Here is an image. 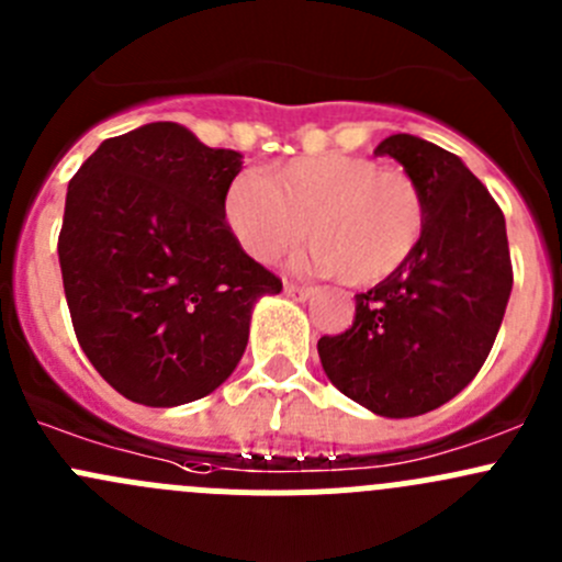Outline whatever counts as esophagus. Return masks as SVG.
Instances as JSON below:
<instances>
[{
    "label": "esophagus",
    "instance_id": "1",
    "mask_svg": "<svg viewBox=\"0 0 562 562\" xmlns=\"http://www.w3.org/2000/svg\"><path fill=\"white\" fill-rule=\"evenodd\" d=\"M285 293L293 299H310L315 291L307 285H296V282H285Z\"/></svg>",
    "mask_w": 562,
    "mask_h": 562
}]
</instances>
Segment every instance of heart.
<instances>
[{"label": "heart", "mask_w": 562, "mask_h": 562, "mask_svg": "<svg viewBox=\"0 0 562 562\" xmlns=\"http://www.w3.org/2000/svg\"><path fill=\"white\" fill-rule=\"evenodd\" d=\"M225 220L255 260L280 258L307 236L317 271L348 285H375L416 252L427 209L407 173L367 157L321 155L236 181Z\"/></svg>", "instance_id": "heart-1"}]
</instances>
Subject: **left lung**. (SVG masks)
I'll return each instance as SVG.
<instances>
[{
	"mask_svg": "<svg viewBox=\"0 0 562 562\" xmlns=\"http://www.w3.org/2000/svg\"><path fill=\"white\" fill-rule=\"evenodd\" d=\"M375 155L394 157L422 190V241L396 274L356 293L353 326L317 339V356L345 396L378 416L411 418L473 381L514 271L501 206L457 155L407 133L389 135Z\"/></svg>",
	"mask_w": 562,
	"mask_h": 562,
	"instance_id": "obj_1",
	"label": "left lung"
}]
</instances>
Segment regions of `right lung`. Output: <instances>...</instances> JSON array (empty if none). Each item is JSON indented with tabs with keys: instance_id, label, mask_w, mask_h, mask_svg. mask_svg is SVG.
I'll return each mask as SVG.
<instances>
[{
	"instance_id": "right-lung-1",
	"label": "right lung",
	"mask_w": 562,
	"mask_h": 562,
	"mask_svg": "<svg viewBox=\"0 0 562 562\" xmlns=\"http://www.w3.org/2000/svg\"><path fill=\"white\" fill-rule=\"evenodd\" d=\"M241 171L176 122L108 138L67 184L59 266L83 353L127 400L173 407L223 386L280 277L225 223Z\"/></svg>"
}]
</instances>
